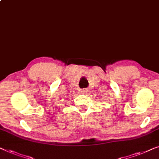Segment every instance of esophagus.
<instances>
[{"label": "esophagus", "instance_id": "obj_1", "mask_svg": "<svg viewBox=\"0 0 159 159\" xmlns=\"http://www.w3.org/2000/svg\"><path fill=\"white\" fill-rule=\"evenodd\" d=\"M87 92H88V90H87V89H83L82 90V93L83 94H85V93H87Z\"/></svg>", "mask_w": 159, "mask_h": 159}]
</instances>
